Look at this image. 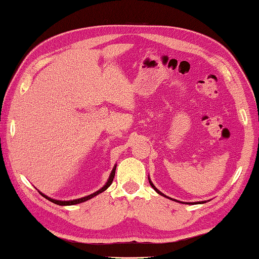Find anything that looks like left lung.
<instances>
[{"mask_svg":"<svg viewBox=\"0 0 259 259\" xmlns=\"http://www.w3.org/2000/svg\"><path fill=\"white\" fill-rule=\"evenodd\" d=\"M148 180H149V178H148ZM149 183H150V186H152V187L154 188V190L157 192V194H159V195H162V196H164V197H166L165 195H164V194H162V192H161V191H159L158 189H156V187H155V186L153 185V182H152V181H150V180H149ZM170 199H171V198H170ZM175 200H176V199H175ZM176 201H177V200H176ZM203 203H205V201H201V203H200V201H199V204H203ZM186 204H192V203H186ZM195 204H198V203H195Z\"/></svg>","mask_w":259,"mask_h":259,"instance_id":"left-lung-1","label":"left lung"}]
</instances>
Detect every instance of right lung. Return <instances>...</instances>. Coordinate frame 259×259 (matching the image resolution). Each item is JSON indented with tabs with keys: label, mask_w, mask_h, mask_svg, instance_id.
<instances>
[{
	"label": "right lung",
	"mask_w": 259,
	"mask_h": 259,
	"mask_svg": "<svg viewBox=\"0 0 259 259\" xmlns=\"http://www.w3.org/2000/svg\"><path fill=\"white\" fill-rule=\"evenodd\" d=\"M115 168H116V165H114L113 170H112L111 175H110V178H109V180H107V182L105 183L104 186H103V187L101 188L100 190L95 191V192H94V194H92V195H88V196H86V197H82V198H78V199H73V200H56V199L51 198V197H49V196L44 195L43 192H40V191H39V194H40L41 196H43V197H45L46 199H49L50 201H52V203H54V204H56V205H60V206H70V205H76V204L83 203V201H86V200H88V199H92L93 197L97 196L98 194H101V192H103V191H105V190L107 189V188H109V187L111 186V183L113 182V179H114V176H115Z\"/></svg>",
	"instance_id": "obj_1"
}]
</instances>
